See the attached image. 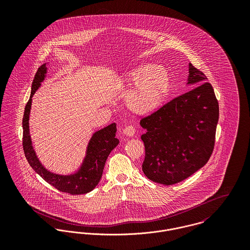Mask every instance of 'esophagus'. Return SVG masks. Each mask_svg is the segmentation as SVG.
Segmentation results:
<instances>
[{
    "label": "esophagus",
    "instance_id": "1",
    "mask_svg": "<svg viewBox=\"0 0 250 250\" xmlns=\"http://www.w3.org/2000/svg\"><path fill=\"white\" fill-rule=\"evenodd\" d=\"M123 133H124L126 136H128V137H134L135 134H136V129H135L134 126L129 125V126H127V127L124 128Z\"/></svg>",
    "mask_w": 250,
    "mask_h": 250
}]
</instances>
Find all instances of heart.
Instances as JSON below:
<instances>
[{"label": "heart", "instance_id": "b5f03b06", "mask_svg": "<svg viewBox=\"0 0 250 250\" xmlns=\"http://www.w3.org/2000/svg\"><path fill=\"white\" fill-rule=\"evenodd\" d=\"M170 85V77L164 68L140 65L126 75L125 86H132L126 96V106L137 114L152 113L164 104Z\"/></svg>", "mask_w": 250, "mask_h": 250}]
</instances>
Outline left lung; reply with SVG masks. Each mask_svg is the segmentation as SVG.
Wrapping results in <instances>:
<instances>
[{
    "instance_id": "obj_1",
    "label": "left lung",
    "mask_w": 250,
    "mask_h": 250,
    "mask_svg": "<svg viewBox=\"0 0 250 250\" xmlns=\"http://www.w3.org/2000/svg\"><path fill=\"white\" fill-rule=\"evenodd\" d=\"M189 91L143 117V170L153 182L170 186L203 167L214 150L218 102L207 77L191 63Z\"/></svg>"
}]
</instances>
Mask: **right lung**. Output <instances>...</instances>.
I'll return each mask as SVG.
<instances>
[{"label": "right lung", "mask_w": 250, "mask_h": 250, "mask_svg": "<svg viewBox=\"0 0 250 250\" xmlns=\"http://www.w3.org/2000/svg\"><path fill=\"white\" fill-rule=\"evenodd\" d=\"M46 73V63H44L36 71L32 83V93L25 107L22 124L23 149L26 159L36 173L57 189L73 195L87 193L98 185L109 153L119 143V141L115 138L116 124L112 123L93 134L87 145L86 155L83 165L76 173L70 175H59L48 171L36 157L29 129L32 98L41 85V83L44 81Z\"/></svg>", "instance_id": "obj_1"}]
</instances>
